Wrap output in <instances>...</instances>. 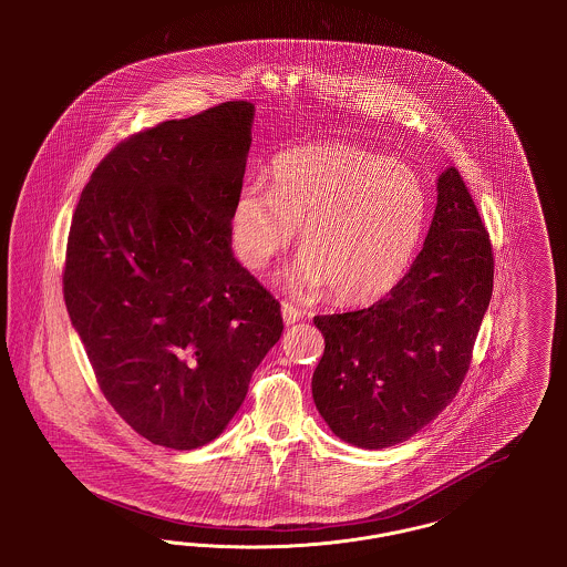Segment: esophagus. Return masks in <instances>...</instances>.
Here are the masks:
<instances>
[{"label": "esophagus", "instance_id": "34e87169", "mask_svg": "<svg viewBox=\"0 0 567 567\" xmlns=\"http://www.w3.org/2000/svg\"><path fill=\"white\" fill-rule=\"evenodd\" d=\"M301 317H303V312H301L299 308H296V306L289 303V301H282V319H285V323H297Z\"/></svg>", "mask_w": 567, "mask_h": 567}]
</instances>
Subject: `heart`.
I'll return each instance as SVG.
<instances>
[{"instance_id": "heart-1", "label": "heart", "mask_w": 567, "mask_h": 567, "mask_svg": "<svg viewBox=\"0 0 567 567\" xmlns=\"http://www.w3.org/2000/svg\"><path fill=\"white\" fill-rule=\"evenodd\" d=\"M427 215L430 195L414 169L363 146L324 144L280 155L270 189L248 181L236 195L229 236L244 266L261 271L299 227L297 289L329 287L342 303H370L404 278Z\"/></svg>"}]
</instances>
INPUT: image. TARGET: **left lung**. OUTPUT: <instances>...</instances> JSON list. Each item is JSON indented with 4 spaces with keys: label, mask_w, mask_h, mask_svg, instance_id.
I'll return each mask as SVG.
<instances>
[{
    "label": "left lung",
    "mask_w": 567,
    "mask_h": 567,
    "mask_svg": "<svg viewBox=\"0 0 567 567\" xmlns=\"http://www.w3.org/2000/svg\"><path fill=\"white\" fill-rule=\"evenodd\" d=\"M493 268L485 223L449 167L425 244L400 285L370 308L315 317L324 352L312 395L331 432L386 449L453 402L491 301Z\"/></svg>",
    "instance_id": "1"
}]
</instances>
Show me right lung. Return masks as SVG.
I'll return each mask as SVG.
<instances>
[{
	"mask_svg": "<svg viewBox=\"0 0 567 567\" xmlns=\"http://www.w3.org/2000/svg\"><path fill=\"white\" fill-rule=\"evenodd\" d=\"M255 106L225 102L118 142L72 216L63 299L97 384L142 437L208 444L280 340V303L234 259Z\"/></svg>",
	"mask_w": 567,
	"mask_h": 567,
	"instance_id": "obj_1",
	"label": "right lung"
}]
</instances>
